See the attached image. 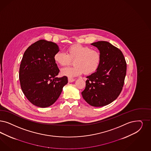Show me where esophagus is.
I'll return each mask as SVG.
<instances>
[{
    "label": "esophagus",
    "mask_w": 151,
    "mask_h": 151,
    "mask_svg": "<svg viewBox=\"0 0 151 151\" xmlns=\"http://www.w3.org/2000/svg\"><path fill=\"white\" fill-rule=\"evenodd\" d=\"M75 81V79H73V78H68V82H69V83H71V82H73Z\"/></svg>",
    "instance_id": "1"
}]
</instances>
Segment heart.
<instances>
[{"label":"heart","mask_w":151,"mask_h":151,"mask_svg":"<svg viewBox=\"0 0 151 151\" xmlns=\"http://www.w3.org/2000/svg\"><path fill=\"white\" fill-rule=\"evenodd\" d=\"M54 62L61 67L69 64L74 60L73 67H67L61 70L62 76L73 78L84 73L90 74L95 72L100 67L101 56L99 51L92 49L88 46L75 44L69 46L67 53L62 51L56 52Z\"/></svg>","instance_id":"1"}]
</instances>
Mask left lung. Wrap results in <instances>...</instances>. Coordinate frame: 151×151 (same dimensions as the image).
Here are the masks:
<instances>
[{
  "label": "left lung",
  "mask_w": 151,
  "mask_h": 151,
  "mask_svg": "<svg viewBox=\"0 0 151 151\" xmlns=\"http://www.w3.org/2000/svg\"><path fill=\"white\" fill-rule=\"evenodd\" d=\"M91 45L100 51L101 61L99 69L87 77L82 95L90 105L102 107L115 100L122 92L127 63L122 52L110 42L101 41Z\"/></svg>",
  "instance_id": "obj_1"
}]
</instances>
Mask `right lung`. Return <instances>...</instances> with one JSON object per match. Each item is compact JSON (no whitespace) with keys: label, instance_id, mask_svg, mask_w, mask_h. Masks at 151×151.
<instances>
[{"label":"right lung","instance_id":"add662e5","mask_svg":"<svg viewBox=\"0 0 151 151\" xmlns=\"http://www.w3.org/2000/svg\"><path fill=\"white\" fill-rule=\"evenodd\" d=\"M59 51L56 44L40 40L25 51L19 67V78L23 93L35 106L52 105L68 83V78L56 77L59 73L54 56Z\"/></svg>","mask_w":151,"mask_h":151}]
</instances>
